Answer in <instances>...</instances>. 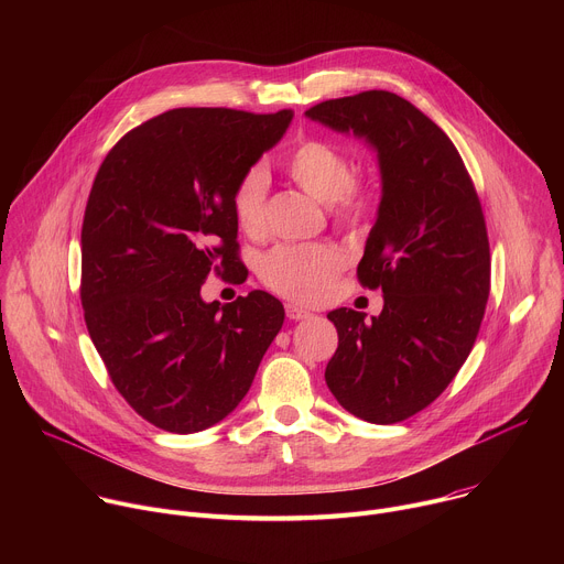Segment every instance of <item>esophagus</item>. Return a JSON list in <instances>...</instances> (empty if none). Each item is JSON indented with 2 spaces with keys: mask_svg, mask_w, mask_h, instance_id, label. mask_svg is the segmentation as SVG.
<instances>
[{
  "mask_svg": "<svg viewBox=\"0 0 564 564\" xmlns=\"http://www.w3.org/2000/svg\"><path fill=\"white\" fill-rule=\"evenodd\" d=\"M285 314H288V318H292V321H301V318L312 316L307 310H303V307H299V305H294V303H288V305H285Z\"/></svg>",
  "mask_w": 564,
  "mask_h": 564,
  "instance_id": "obj_1",
  "label": "esophagus"
}]
</instances>
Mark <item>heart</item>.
I'll use <instances>...</instances> for the list:
<instances>
[{
  "instance_id": "heart-1",
  "label": "heart",
  "mask_w": 564,
  "mask_h": 564,
  "mask_svg": "<svg viewBox=\"0 0 564 564\" xmlns=\"http://www.w3.org/2000/svg\"><path fill=\"white\" fill-rule=\"evenodd\" d=\"M283 170L307 196L333 207L339 218H357L370 205V192L352 181V163L337 144L305 138L283 160ZM268 174L248 170L231 192V212L238 227L250 236L265 229ZM344 268V257L333 246H279L261 265L268 288L301 303L321 301Z\"/></svg>"
}]
</instances>
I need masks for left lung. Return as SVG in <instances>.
<instances>
[{"instance_id":"8db88e82","label":"left lung","mask_w":564,"mask_h":564,"mask_svg":"<svg viewBox=\"0 0 564 564\" xmlns=\"http://www.w3.org/2000/svg\"><path fill=\"white\" fill-rule=\"evenodd\" d=\"M305 116L377 153L381 200L357 274L383 310L328 314L339 348L326 383L355 417L394 424L435 401L475 344L491 288L485 214L451 138L409 100L364 91Z\"/></svg>"}]
</instances>
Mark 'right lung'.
<instances>
[{
    "instance_id": "right-lung-1",
    "label": "right lung",
    "mask_w": 564,
    "mask_h": 564,
    "mask_svg": "<svg viewBox=\"0 0 564 564\" xmlns=\"http://www.w3.org/2000/svg\"><path fill=\"white\" fill-rule=\"evenodd\" d=\"M294 113L183 107L105 158L83 223V307L129 406L189 435L225 420L254 381L285 310L263 290L205 303L212 272L240 279L231 192Z\"/></svg>"
}]
</instances>
